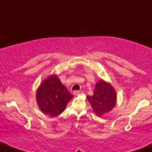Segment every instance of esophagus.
Returning <instances> with one entry per match:
<instances>
[{
    "instance_id": "esophagus-1",
    "label": "esophagus",
    "mask_w": 152,
    "mask_h": 152,
    "mask_svg": "<svg viewBox=\"0 0 152 152\" xmlns=\"http://www.w3.org/2000/svg\"><path fill=\"white\" fill-rule=\"evenodd\" d=\"M82 93H83V92L81 91H74V95H76V96H78V95H80V94H81Z\"/></svg>"
}]
</instances>
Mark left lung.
Here are the masks:
<instances>
[{"mask_svg": "<svg viewBox=\"0 0 152 152\" xmlns=\"http://www.w3.org/2000/svg\"><path fill=\"white\" fill-rule=\"evenodd\" d=\"M94 112L98 116L109 112L116 104V94L111 85L103 80L96 84L94 95L87 96Z\"/></svg>", "mask_w": 152, "mask_h": 152, "instance_id": "1", "label": "left lung"}]
</instances>
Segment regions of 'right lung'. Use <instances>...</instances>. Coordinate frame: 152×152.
Listing matches in <instances>:
<instances>
[{
	"instance_id": "add662e5",
	"label": "right lung",
	"mask_w": 152,
	"mask_h": 152,
	"mask_svg": "<svg viewBox=\"0 0 152 152\" xmlns=\"http://www.w3.org/2000/svg\"><path fill=\"white\" fill-rule=\"evenodd\" d=\"M74 96L56 76H51L41 84L36 93V100L44 114L56 116L61 114Z\"/></svg>"
}]
</instances>
